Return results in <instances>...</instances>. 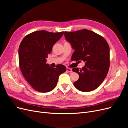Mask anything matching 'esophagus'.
I'll list each match as a JSON object with an SVG mask.
<instances>
[{
  "label": "esophagus",
  "mask_w": 128,
  "mask_h": 128,
  "mask_svg": "<svg viewBox=\"0 0 128 128\" xmlns=\"http://www.w3.org/2000/svg\"><path fill=\"white\" fill-rule=\"evenodd\" d=\"M67 71L69 72H72V69L70 68H67Z\"/></svg>",
  "instance_id": "1"
}]
</instances>
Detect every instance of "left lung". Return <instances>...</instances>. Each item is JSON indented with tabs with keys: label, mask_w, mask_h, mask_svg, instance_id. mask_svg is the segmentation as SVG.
I'll use <instances>...</instances> for the list:
<instances>
[{
	"label": "left lung",
	"mask_w": 128,
	"mask_h": 128,
	"mask_svg": "<svg viewBox=\"0 0 128 128\" xmlns=\"http://www.w3.org/2000/svg\"><path fill=\"white\" fill-rule=\"evenodd\" d=\"M64 34L75 50L72 60L86 62L82 68L72 69L79 75L78 80L74 82L75 87L82 92L95 90L106 78L110 68V47L107 41L102 36L85 29L65 32Z\"/></svg>",
	"instance_id": "1"
}]
</instances>
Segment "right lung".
I'll return each instance as SVG.
<instances>
[{
    "instance_id": "1",
    "label": "right lung",
    "mask_w": 128,
    "mask_h": 128,
    "mask_svg": "<svg viewBox=\"0 0 128 128\" xmlns=\"http://www.w3.org/2000/svg\"><path fill=\"white\" fill-rule=\"evenodd\" d=\"M64 32L36 31L26 36L18 48V62L25 79L34 90L48 92L56 86L59 76L66 71L63 64L56 68L46 64V58Z\"/></svg>"
}]
</instances>
